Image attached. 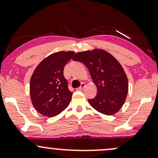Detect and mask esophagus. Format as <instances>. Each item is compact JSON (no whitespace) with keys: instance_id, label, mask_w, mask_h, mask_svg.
<instances>
[{"instance_id":"34e87169","label":"esophagus","mask_w":158,"mask_h":158,"mask_svg":"<svg viewBox=\"0 0 158 158\" xmlns=\"http://www.w3.org/2000/svg\"><path fill=\"white\" fill-rule=\"evenodd\" d=\"M85 83H81V86L80 87H79V88H77V90H83V88H85Z\"/></svg>"}]
</instances>
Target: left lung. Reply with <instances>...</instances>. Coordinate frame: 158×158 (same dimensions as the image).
<instances>
[{"instance_id": "left-lung-1", "label": "left lung", "mask_w": 158, "mask_h": 158, "mask_svg": "<svg viewBox=\"0 0 158 158\" xmlns=\"http://www.w3.org/2000/svg\"><path fill=\"white\" fill-rule=\"evenodd\" d=\"M73 60L88 67L97 88V96L88 99L90 106L106 115L117 113L126 101L128 89L126 74L118 61L99 49L77 52Z\"/></svg>"}]
</instances>
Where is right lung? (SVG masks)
I'll return each instance as SVG.
<instances>
[{
	"label": "right lung",
	"instance_id": "obj_1",
	"mask_svg": "<svg viewBox=\"0 0 158 158\" xmlns=\"http://www.w3.org/2000/svg\"><path fill=\"white\" fill-rule=\"evenodd\" d=\"M73 51L52 53L41 61L30 79L32 105L40 114L55 117L63 111L72 98L68 81L64 77L65 64L73 58Z\"/></svg>",
	"mask_w": 158,
	"mask_h": 158
}]
</instances>
